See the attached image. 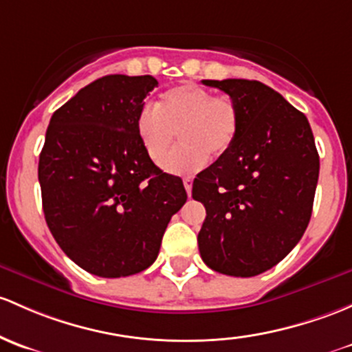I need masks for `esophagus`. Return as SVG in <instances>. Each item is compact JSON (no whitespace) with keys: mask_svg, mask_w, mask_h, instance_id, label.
Wrapping results in <instances>:
<instances>
[{"mask_svg":"<svg viewBox=\"0 0 352 352\" xmlns=\"http://www.w3.org/2000/svg\"><path fill=\"white\" fill-rule=\"evenodd\" d=\"M184 187H186L187 194L190 195V192H192V179H190V177H186V179H184Z\"/></svg>","mask_w":352,"mask_h":352,"instance_id":"obj_1","label":"esophagus"}]
</instances>
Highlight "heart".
Here are the masks:
<instances>
[{
    "label": "heart",
    "instance_id": "1",
    "mask_svg": "<svg viewBox=\"0 0 352 352\" xmlns=\"http://www.w3.org/2000/svg\"><path fill=\"white\" fill-rule=\"evenodd\" d=\"M239 109L228 96H214L197 84H180L164 92L155 109L140 113L136 129L146 155L155 164H164L175 143L177 148L165 168L173 173H192L221 158L234 146L239 135Z\"/></svg>",
    "mask_w": 352,
    "mask_h": 352
}]
</instances>
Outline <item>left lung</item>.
Returning a JSON list of instances; mask_svg holds the SVG:
<instances>
[{"mask_svg":"<svg viewBox=\"0 0 352 352\" xmlns=\"http://www.w3.org/2000/svg\"><path fill=\"white\" fill-rule=\"evenodd\" d=\"M239 109L234 146L202 170L192 197L206 207L197 243L204 263L229 276L273 268L300 241L312 216L319 153L305 114L248 79L202 80Z\"/></svg>","mask_w":352,"mask_h":352,"instance_id":"1","label":"left lung"}]
</instances>
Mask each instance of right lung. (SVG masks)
Listing matches in <instances>:
<instances>
[{
    "instance_id": "right-lung-1",
    "label": "right lung",
    "mask_w": 352,
    "mask_h": 352,
    "mask_svg": "<svg viewBox=\"0 0 352 352\" xmlns=\"http://www.w3.org/2000/svg\"><path fill=\"white\" fill-rule=\"evenodd\" d=\"M151 76H106L52 116L38 160L47 226L65 254L92 275L143 272L170 219L186 204L182 179L162 172L136 129Z\"/></svg>"
}]
</instances>
